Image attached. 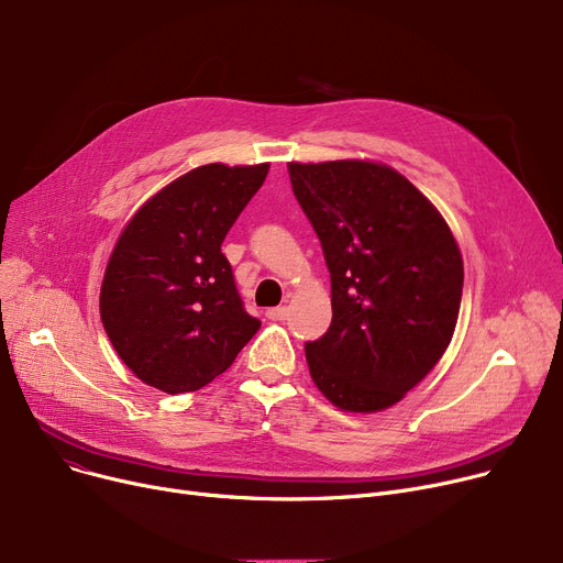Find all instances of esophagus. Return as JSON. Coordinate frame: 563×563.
<instances>
[{"mask_svg": "<svg viewBox=\"0 0 563 563\" xmlns=\"http://www.w3.org/2000/svg\"><path fill=\"white\" fill-rule=\"evenodd\" d=\"M287 308L285 306H278V308H269V310H266V317H269V319H274V321H280V319H285L287 317Z\"/></svg>", "mask_w": 563, "mask_h": 563, "instance_id": "1", "label": "esophagus"}]
</instances>
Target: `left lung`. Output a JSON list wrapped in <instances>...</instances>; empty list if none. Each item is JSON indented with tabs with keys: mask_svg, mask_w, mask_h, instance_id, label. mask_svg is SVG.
<instances>
[{
	"mask_svg": "<svg viewBox=\"0 0 563 563\" xmlns=\"http://www.w3.org/2000/svg\"><path fill=\"white\" fill-rule=\"evenodd\" d=\"M289 180L331 272L333 321L306 361L342 410L397 404L445 353L463 260L435 207L390 166L289 162Z\"/></svg>",
	"mask_w": 563,
	"mask_h": 563,
	"instance_id": "obj_1",
	"label": "left lung"
}]
</instances>
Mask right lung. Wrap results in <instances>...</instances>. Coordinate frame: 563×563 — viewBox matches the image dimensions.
Returning a JSON list of instances; mask_svg holds the SVG:
<instances>
[{"label":"right lung","instance_id":"add662e5","mask_svg":"<svg viewBox=\"0 0 563 563\" xmlns=\"http://www.w3.org/2000/svg\"><path fill=\"white\" fill-rule=\"evenodd\" d=\"M266 173L269 164L198 166L147 200L118 236L100 317L118 356L147 386L200 390L260 329L221 244Z\"/></svg>","mask_w":563,"mask_h":563}]
</instances>
